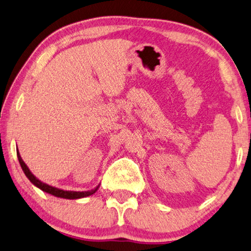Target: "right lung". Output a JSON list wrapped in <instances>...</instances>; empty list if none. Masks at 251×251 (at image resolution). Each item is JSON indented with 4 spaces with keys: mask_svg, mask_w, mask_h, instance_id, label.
Wrapping results in <instances>:
<instances>
[{
    "mask_svg": "<svg viewBox=\"0 0 251 251\" xmlns=\"http://www.w3.org/2000/svg\"><path fill=\"white\" fill-rule=\"evenodd\" d=\"M16 154H18L19 162H20V164H21L22 170L24 174H25V176H27V179L30 180V181L34 184L36 188L41 189V190L47 192V194H50L52 196L57 197V198H63V199H80V198H84V197L91 196L98 190L99 186H97L94 189H91V190H88V191H67V190H62V189L49 186V184L42 182L41 180H39L34 175L32 174L30 169H28L27 166L25 164V162L22 160L19 150L16 151Z\"/></svg>",
    "mask_w": 251,
    "mask_h": 251,
    "instance_id": "right-lung-1",
    "label": "right lung"
}]
</instances>
